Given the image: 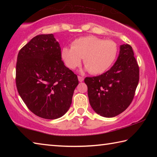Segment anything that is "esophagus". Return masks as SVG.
Masks as SVG:
<instances>
[{
    "label": "esophagus",
    "instance_id": "34e87169",
    "mask_svg": "<svg viewBox=\"0 0 157 157\" xmlns=\"http://www.w3.org/2000/svg\"><path fill=\"white\" fill-rule=\"evenodd\" d=\"M78 80H79V82H83L84 78H83V77H81V76H78Z\"/></svg>",
    "mask_w": 157,
    "mask_h": 157
}]
</instances>
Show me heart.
Wrapping results in <instances>:
<instances>
[{"label": "heart", "instance_id": "b5f03b06", "mask_svg": "<svg viewBox=\"0 0 157 157\" xmlns=\"http://www.w3.org/2000/svg\"><path fill=\"white\" fill-rule=\"evenodd\" d=\"M118 54L115 42L104 40L94 36L81 37L73 41L71 48L64 47L62 50V58L65 65L71 70L84 64L89 72L94 75L107 71L113 64Z\"/></svg>", "mask_w": 157, "mask_h": 157}]
</instances>
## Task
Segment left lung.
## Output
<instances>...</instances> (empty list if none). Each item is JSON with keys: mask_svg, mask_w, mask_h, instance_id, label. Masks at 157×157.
<instances>
[{"mask_svg": "<svg viewBox=\"0 0 157 157\" xmlns=\"http://www.w3.org/2000/svg\"><path fill=\"white\" fill-rule=\"evenodd\" d=\"M139 81V67L132 46L121 45L118 59L107 72L84 79L89 103L101 116L112 118L132 102Z\"/></svg>", "mask_w": 157, "mask_h": 157, "instance_id": "left-lung-1", "label": "left lung"}]
</instances>
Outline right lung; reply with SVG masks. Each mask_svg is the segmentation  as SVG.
<instances>
[{
    "instance_id": "right-lung-1",
    "label": "right lung",
    "mask_w": 157,
    "mask_h": 157,
    "mask_svg": "<svg viewBox=\"0 0 157 157\" xmlns=\"http://www.w3.org/2000/svg\"><path fill=\"white\" fill-rule=\"evenodd\" d=\"M78 83V76L62 61L61 48L52 34L34 36L18 52L17 88L37 116L53 120L64 115Z\"/></svg>"
}]
</instances>
